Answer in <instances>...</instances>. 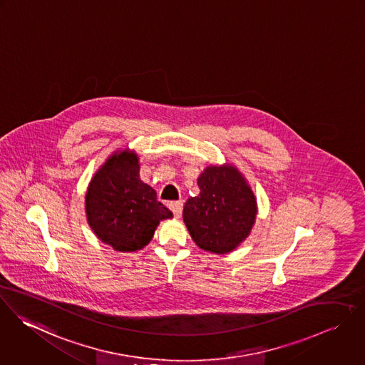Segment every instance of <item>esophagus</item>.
I'll return each mask as SVG.
<instances>
[{"label": "esophagus", "mask_w": 365, "mask_h": 365, "mask_svg": "<svg viewBox=\"0 0 365 365\" xmlns=\"http://www.w3.org/2000/svg\"><path fill=\"white\" fill-rule=\"evenodd\" d=\"M169 207H170V210L173 211V214H175V217H176V218H179V217L182 215L183 202H172L169 204Z\"/></svg>", "instance_id": "34e87169"}]
</instances>
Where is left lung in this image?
Masks as SVG:
<instances>
[{
  "mask_svg": "<svg viewBox=\"0 0 365 365\" xmlns=\"http://www.w3.org/2000/svg\"><path fill=\"white\" fill-rule=\"evenodd\" d=\"M199 196L183 207V221L196 245L225 255L249 237L257 214L256 197L242 173L230 163L207 166L199 179Z\"/></svg>",
  "mask_w": 365,
  "mask_h": 365,
  "instance_id": "left-lung-1",
  "label": "left lung"
}]
</instances>
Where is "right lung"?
I'll return each instance as SVG.
<instances>
[{
  "label": "right lung",
  "mask_w": 365,
  "mask_h": 365,
  "mask_svg": "<svg viewBox=\"0 0 365 365\" xmlns=\"http://www.w3.org/2000/svg\"><path fill=\"white\" fill-rule=\"evenodd\" d=\"M86 220L95 235L119 252L148 245L160 221L172 211L157 200V192L140 179L134 151L110 155L89 182L85 196Z\"/></svg>",
  "instance_id": "1"
}]
</instances>
